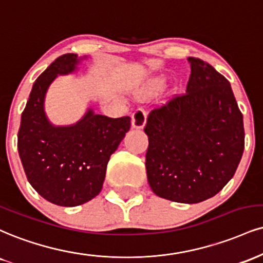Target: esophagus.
Instances as JSON below:
<instances>
[{"label":"esophagus","mask_w":263,"mask_h":263,"mask_svg":"<svg viewBox=\"0 0 263 263\" xmlns=\"http://www.w3.org/2000/svg\"><path fill=\"white\" fill-rule=\"evenodd\" d=\"M132 127L134 128H143L147 121V112L143 109H136L132 114Z\"/></svg>","instance_id":"34e87169"}]
</instances>
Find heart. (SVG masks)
I'll list each match as a JSON object with an SVG mask.
<instances>
[{"label": "heart", "mask_w": 263, "mask_h": 263, "mask_svg": "<svg viewBox=\"0 0 263 263\" xmlns=\"http://www.w3.org/2000/svg\"><path fill=\"white\" fill-rule=\"evenodd\" d=\"M159 82H160V81H158V82H157V83H159Z\"/></svg>", "instance_id": "1"}]
</instances>
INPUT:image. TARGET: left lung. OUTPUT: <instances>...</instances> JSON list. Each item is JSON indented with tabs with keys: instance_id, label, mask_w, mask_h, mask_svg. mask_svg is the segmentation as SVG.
<instances>
[{
	"instance_id": "1",
	"label": "left lung",
	"mask_w": 263,
	"mask_h": 263,
	"mask_svg": "<svg viewBox=\"0 0 263 263\" xmlns=\"http://www.w3.org/2000/svg\"><path fill=\"white\" fill-rule=\"evenodd\" d=\"M189 61L186 93L176 94L148 115L145 169L157 196L198 203L217 195L234 176L245 132L227 78L201 59Z\"/></svg>"
}]
</instances>
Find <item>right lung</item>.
Masks as SVG:
<instances>
[{
    "mask_svg": "<svg viewBox=\"0 0 263 263\" xmlns=\"http://www.w3.org/2000/svg\"><path fill=\"white\" fill-rule=\"evenodd\" d=\"M76 53L60 56L36 78L18 131V152L28 181L53 204L74 207L99 195L110 156L131 127V118L111 119L89 109L76 125L55 127L44 99L58 74L73 72Z\"/></svg>",
    "mask_w": 263,
    "mask_h": 263,
    "instance_id": "1",
    "label": "right lung"
}]
</instances>
